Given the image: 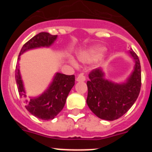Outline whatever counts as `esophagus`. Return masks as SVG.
Returning a JSON list of instances; mask_svg holds the SVG:
<instances>
[{"mask_svg":"<svg viewBox=\"0 0 152 152\" xmlns=\"http://www.w3.org/2000/svg\"><path fill=\"white\" fill-rule=\"evenodd\" d=\"M85 80H86L85 76H84V75H82V74L79 75L78 76H77V79H76V80H77V81H81V82H83V81H85Z\"/></svg>","mask_w":152,"mask_h":152,"instance_id":"34e87169","label":"esophagus"}]
</instances>
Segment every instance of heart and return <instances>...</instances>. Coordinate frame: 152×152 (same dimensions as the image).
Returning <instances> with one entry per match:
<instances>
[{
    "instance_id": "obj_1",
    "label": "heart",
    "mask_w": 152,
    "mask_h": 152,
    "mask_svg": "<svg viewBox=\"0 0 152 152\" xmlns=\"http://www.w3.org/2000/svg\"><path fill=\"white\" fill-rule=\"evenodd\" d=\"M104 49L101 47H92L84 51L80 56V60L83 62H92L101 56Z\"/></svg>"
}]
</instances>
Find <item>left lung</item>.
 <instances>
[{
  "mask_svg": "<svg viewBox=\"0 0 152 152\" xmlns=\"http://www.w3.org/2000/svg\"><path fill=\"white\" fill-rule=\"evenodd\" d=\"M130 54L135 60V69L127 82L114 84L103 78L101 69L96 68L89 74L87 103L97 117L115 120L123 116L139 96L142 85L139 58L134 51Z\"/></svg>",
  "mask_w": 152,
  "mask_h": 152,
  "instance_id": "1",
  "label": "left lung"
}]
</instances>
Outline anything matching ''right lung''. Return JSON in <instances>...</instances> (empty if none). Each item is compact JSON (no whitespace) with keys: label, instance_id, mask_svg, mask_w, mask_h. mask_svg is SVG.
<instances>
[{"label":"right lung","instance_id":"right-lung-1","mask_svg":"<svg viewBox=\"0 0 152 152\" xmlns=\"http://www.w3.org/2000/svg\"><path fill=\"white\" fill-rule=\"evenodd\" d=\"M57 38L56 35L48 33H39L33 36L21 49L19 57L25 51L37 47L49 46ZM20 58H18V60ZM15 78L19 94L24 98L26 109L33 116L43 120L54 119L64 107L70 91L75 85V75H66L57 73L53 82L43 94L37 98L27 99L23 86L18 66H16Z\"/></svg>","mask_w":152,"mask_h":152}]
</instances>
